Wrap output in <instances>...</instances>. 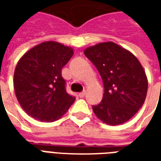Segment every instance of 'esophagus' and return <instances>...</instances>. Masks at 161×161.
I'll list each match as a JSON object with an SVG mask.
<instances>
[{"label":"esophagus","instance_id":"1","mask_svg":"<svg viewBox=\"0 0 161 161\" xmlns=\"http://www.w3.org/2000/svg\"><path fill=\"white\" fill-rule=\"evenodd\" d=\"M85 95H86V90H83L82 92H80V93L79 94L80 97H85Z\"/></svg>","mask_w":161,"mask_h":161}]
</instances>
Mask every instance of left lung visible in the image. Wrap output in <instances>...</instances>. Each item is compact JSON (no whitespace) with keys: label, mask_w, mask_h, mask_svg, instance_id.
Returning <instances> with one entry per match:
<instances>
[{"label":"left lung","mask_w":161,"mask_h":161,"mask_svg":"<svg viewBox=\"0 0 161 161\" xmlns=\"http://www.w3.org/2000/svg\"><path fill=\"white\" fill-rule=\"evenodd\" d=\"M102 78V101L93 112L109 125H122L138 112L145 101L148 79L137 57L114 42L98 43L84 50Z\"/></svg>","instance_id":"left-lung-1"}]
</instances>
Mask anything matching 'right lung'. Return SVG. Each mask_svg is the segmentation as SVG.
Wrapping results in <instances>:
<instances>
[{"mask_svg":"<svg viewBox=\"0 0 161 161\" xmlns=\"http://www.w3.org/2000/svg\"><path fill=\"white\" fill-rule=\"evenodd\" d=\"M73 49L55 41L36 45L19 60L13 78L15 95L27 114L41 122H53L68 111L74 97L65 90L62 69Z\"/></svg>","mask_w":161,"mask_h":161,"instance_id":"add662e5","label":"right lung"}]
</instances>
